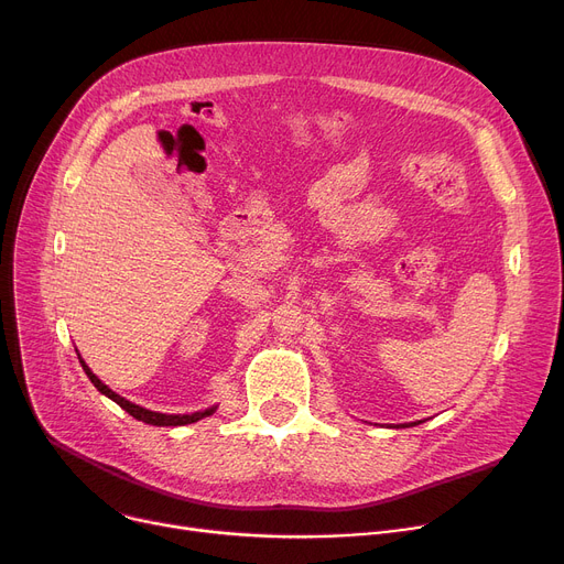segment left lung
I'll return each mask as SVG.
<instances>
[{"mask_svg": "<svg viewBox=\"0 0 564 564\" xmlns=\"http://www.w3.org/2000/svg\"><path fill=\"white\" fill-rule=\"evenodd\" d=\"M415 424H417V422H415Z\"/></svg>", "mask_w": 564, "mask_h": 564, "instance_id": "1", "label": "left lung"}]
</instances>
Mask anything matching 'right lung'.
<instances>
[{
  "label": "right lung",
  "instance_id": "obj_1",
  "mask_svg": "<svg viewBox=\"0 0 564 564\" xmlns=\"http://www.w3.org/2000/svg\"><path fill=\"white\" fill-rule=\"evenodd\" d=\"M79 362H82V367H84V371L88 373V379L93 381V386L101 392V394H106L108 399H112L116 401L122 410H127L131 417H135L138 422H144V424H152V426H185V424H193V422H199V420H204V417H208V415H213V412L217 410V405H213V408H208V410H202V412H193V415H163V412H154V410H147V408H140V405H135V403H131V401H127L124 397H120V394H116L112 392L108 386H104L95 373L90 371V367L84 362V358H79Z\"/></svg>",
  "mask_w": 564,
  "mask_h": 564
}]
</instances>
